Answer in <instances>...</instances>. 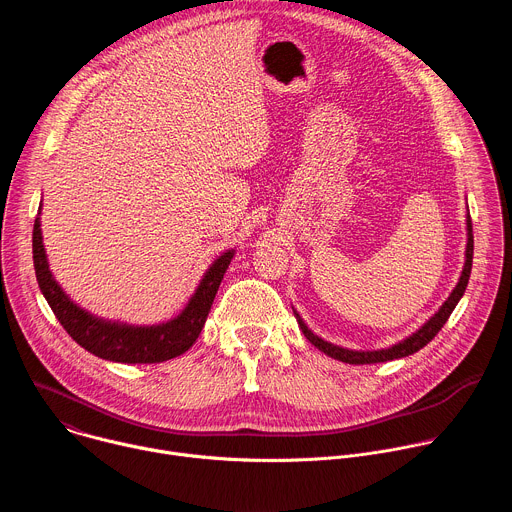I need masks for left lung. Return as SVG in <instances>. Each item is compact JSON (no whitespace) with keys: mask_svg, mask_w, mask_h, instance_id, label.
<instances>
[{"mask_svg":"<svg viewBox=\"0 0 512 512\" xmlns=\"http://www.w3.org/2000/svg\"><path fill=\"white\" fill-rule=\"evenodd\" d=\"M466 231H468V241H466V261H464V267H462V275L456 283V287L452 289V294L448 296V300L440 306V310H437L419 330H415L413 334H409L407 338L399 340L397 344H391L387 348H379V350H352V348H342L338 344H332L320 336H316L308 326L306 322L302 320V316L294 310L296 314V320L300 324V330L304 332V336L318 348L322 350L324 354L336 358V360H342V362H348V364H373V362H387V360H395V358H403V356H409L417 350H421L427 342L433 340V336L440 332L444 328V324L448 322L450 314L454 312V308L458 306V302L462 300L464 291H466V285H468V279H470V271H472V255H474V235H472V221H470V212L466 214Z\"/></svg>","mask_w":512,"mask_h":512,"instance_id":"left-lung-1","label":"left lung"}]
</instances>
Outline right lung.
I'll return each instance as SVG.
<instances>
[{
	"instance_id": "obj_1",
	"label": "right lung",
	"mask_w": 512,
	"mask_h": 512,
	"mask_svg": "<svg viewBox=\"0 0 512 512\" xmlns=\"http://www.w3.org/2000/svg\"><path fill=\"white\" fill-rule=\"evenodd\" d=\"M32 253L42 296L70 338L99 358L127 364L164 362L184 354L196 342L214 302L218 285H221L225 271L235 257V249H229L212 261L186 308L176 318L152 326H135L99 318L64 294V289L54 279L46 259L40 212L36 216L32 233Z\"/></svg>"
}]
</instances>
